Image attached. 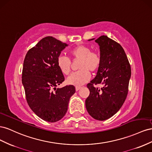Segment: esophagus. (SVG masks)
Listing matches in <instances>:
<instances>
[{
  "instance_id": "34e87169",
  "label": "esophagus",
  "mask_w": 152,
  "mask_h": 152,
  "mask_svg": "<svg viewBox=\"0 0 152 152\" xmlns=\"http://www.w3.org/2000/svg\"><path fill=\"white\" fill-rule=\"evenodd\" d=\"M81 88V86H76V91L79 90H80Z\"/></svg>"
}]
</instances>
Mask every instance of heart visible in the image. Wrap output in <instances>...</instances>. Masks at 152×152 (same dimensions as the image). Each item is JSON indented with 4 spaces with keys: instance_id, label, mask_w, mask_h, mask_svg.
<instances>
[{
    "instance_id": "b5f03b06",
    "label": "heart",
    "mask_w": 152,
    "mask_h": 152,
    "mask_svg": "<svg viewBox=\"0 0 152 152\" xmlns=\"http://www.w3.org/2000/svg\"><path fill=\"white\" fill-rule=\"evenodd\" d=\"M70 54L74 59H80L79 71L73 72L67 78L69 85L79 86L85 83L90 78L89 72L96 71L101 66V58L97 52L92 51L90 47L80 45L71 50ZM57 66L64 75H68L71 72V62L66 56L60 55L57 58Z\"/></svg>"
}]
</instances>
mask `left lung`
<instances>
[{"mask_svg":"<svg viewBox=\"0 0 152 152\" xmlns=\"http://www.w3.org/2000/svg\"><path fill=\"white\" fill-rule=\"evenodd\" d=\"M95 41L100 48L101 63L96 76L87 84L90 95L85 106L91 116L103 121L116 114L126 99L131 68L119 43L106 36H101ZM97 84L102 87L94 86Z\"/></svg>","mask_w":152,"mask_h":152,"instance_id":"8db88e82","label":"left lung"}]
</instances>
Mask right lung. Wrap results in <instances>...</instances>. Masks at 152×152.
<instances>
[{
  "label": "right lung",
  "instance_id": "1",
  "mask_svg": "<svg viewBox=\"0 0 152 152\" xmlns=\"http://www.w3.org/2000/svg\"><path fill=\"white\" fill-rule=\"evenodd\" d=\"M68 45L51 36L42 38L25 55L22 83L29 107L48 122L62 119L67 111L75 86L57 88L65 78L57 66V58Z\"/></svg>",
  "mask_w": 152,
  "mask_h": 152
}]
</instances>
